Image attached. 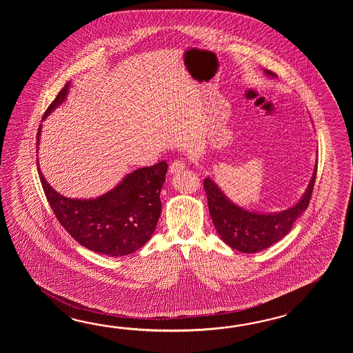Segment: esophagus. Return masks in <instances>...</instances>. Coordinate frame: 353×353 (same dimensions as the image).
<instances>
[{
	"instance_id": "1",
	"label": "esophagus",
	"mask_w": 353,
	"mask_h": 353,
	"mask_svg": "<svg viewBox=\"0 0 353 353\" xmlns=\"http://www.w3.org/2000/svg\"><path fill=\"white\" fill-rule=\"evenodd\" d=\"M185 169V163L183 160H174L169 166V173L176 174L183 172Z\"/></svg>"
}]
</instances>
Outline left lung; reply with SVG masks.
I'll list each match as a JSON object with an SVG mask.
<instances>
[{
  "label": "left lung",
  "instance_id": "left-lung-1",
  "mask_svg": "<svg viewBox=\"0 0 353 353\" xmlns=\"http://www.w3.org/2000/svg\"><path fill=\"white\" fill-rule=\"evenodd\" d=\"M265 72L268 75L275 77V73L271 70ZM315 178L316 164L307 192L300 202L292 208L275 214H260L242 210L230 202L217 184L210 178L204 179L203 188L208 199L210 218L221 239L230 248L245 254H254L276 243L289 233L295 219L309 205L314 189Z\"/></svg>",
  "mask_w": 353,
  "mask_h": 353
}]
</instances>
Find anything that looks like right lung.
Listing matches in <instances>:
<instances>
[{
  "mask_svg": "<svg viewBox=\"0 0 353 353\" xmlns=\"http://www.w3.org/2000/svg\"><path fill=\"white\" fill-rule=\"evenodd\" d=\"M69 84L46 108L43 120L64 102ZM38 130V141L40 136ZM38 148V145H37ZM46 199L60 225L78 243L102 255H130L150 240L158 225L160 190L165 181V160L128 174L117 187L97 199H69L50 187L38 166Z\"/></svg>",
  "mask_w": 353,
  "mask_h": 353,
  "instance_id": "add662e5",
  "label": "right lung"
}]
</instances>
